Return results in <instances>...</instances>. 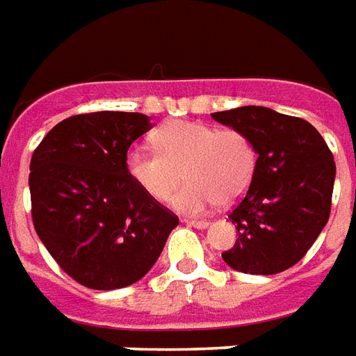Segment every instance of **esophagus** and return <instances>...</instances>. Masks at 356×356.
Segmentation results:
<instances>
[{
	"label": "esophagus",
	"mask_w": 356,
	"mask_h": 356,
	"mask_svg": "<svg viewBox=\"0 0 356 356\" xmlns=\"http://www.w3.org/2000/svg\"><path fill=\"white\" fill-rule=\"evenodd\" d=\"M189 227H195V229H207L210 225V221L207 219H184Z\"/></svg>",
	"instance_id": "1"
}]
</instances>
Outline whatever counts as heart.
<instances>
[{
    "label": "heart",
    "mask_w": 356,
    "mask_h": 356,
    "mask_svg": "<svg viewBox=\"0 0 356 356\" xmlns=\"http://www.w3.org/2000/svg\"><path fill=\"white\" fill-rule=\"evenodd\" d=\"M152 143L156 149H131L127 170L159 202L170 199L188 178L172 200L180 212L204 213L218 202H236L257 172L255 143L236 127L216 129L193 120H170L154 131Z\"/></svg>",
    "instance_id": "heart-1"
}]
</instances>
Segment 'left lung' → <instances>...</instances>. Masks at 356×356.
I'll return each instance as SVG.
<instances>
[{
    "instance_id": "left-lung-1",
    "label": "left lung",
    "mask_w": 356,
    "mask_h": 356,
    "mask_svg": "<svg viewBox=\"0 0 356 356\" xmlns=\"http://www.w3.org/2000/svg\"><path fill=\"white\" fill-rule=\"evenodd\" d=\"M212 118L245 131L257 148L255 178L229 213L238 238L221 257L244 274L272 276L291 268L327 225L332 152L309 122L266 106H240Z\"/></svg>"
}]
</instances>
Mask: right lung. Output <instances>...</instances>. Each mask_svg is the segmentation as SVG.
<instances>
[{
  "mask_svg": "<svg viewBox=\"0 0 356 356\" xmlns=\"http://www.w3.org/2000/svg\"><path fill=\"white\" fill-rule=\"evenodd\" d=\"M152 127L138 112L76 114L48 131L29 163L31 219L60 268L84 287L138 282L178 216L127 170V149Z\"/></svg>",
  "mask_w": 356,
  "mask_h": 356,
  "instance_id": "1",
  "label": "right lung"
}]
</instances>
